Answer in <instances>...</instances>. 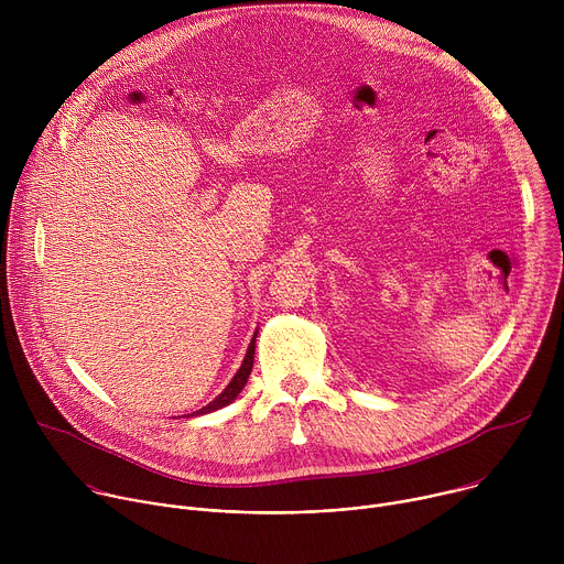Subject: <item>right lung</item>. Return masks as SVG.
<instances>
[{
    "label": "right lung",
    "mask_w": 564,
    "mask_h": 564,
    "mask_svg": "<svg viewBox=\"0 0 564 564\" xmlns=\"http://www.w3.org/2000/svg\"><path fill=\"white\" fill-rule=\"evenodd\" d=\"M254 348H257V333H254V337H252V341H250V346H248V352H246L243 364H240V368L236 370V375L231 377V381L227 383V388H225V390H223L214 401H209L207 406H203L200 411L192 413V417H196V415H205V413H212V411H218V409H223V406L231 404V401L238 397V392L243 390V388H246V383H248V377H250L252 366H254Z\"/></svg>",
    "instance_id": "right-lung-1"
}]
</instances>
